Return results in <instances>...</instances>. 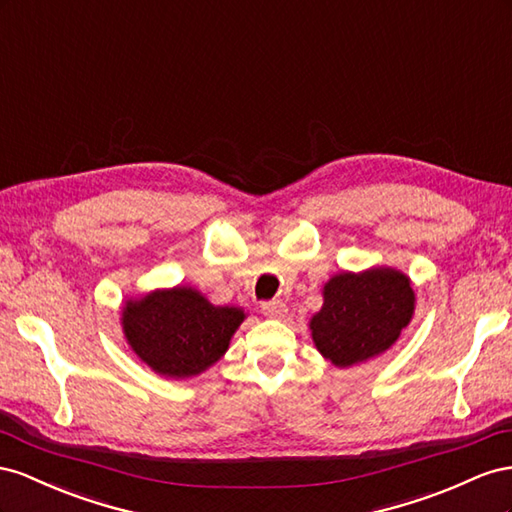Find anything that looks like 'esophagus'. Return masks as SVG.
Returning a JSON list of instances; mask_svg holds the SVG:
<instances>
[{"mask_svg": "<svg viewBox=\"0 0 512 512\" xmlns=\"http://www.w3.org/2000/svg\"><path fill=\"white\" fill-rule=\"evenodd\" d=\"M261 313H264L270 319H285L287 317V304H283L281 300L266 302V304H261Z\"/></svg>", "mask_w": 512, "mask_h": 512, "instance_id": "34e87169", "label": "esophagus"}]
</instances>
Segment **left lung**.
Listing matches in <instances>:
<instances>
[{"instance_id":"8db88e82","label":"left lung","mask_w":512,"mask_h":512,"mask_svg":"<svg viewBox=\"0 0 512 512\" xmlns=\"http://www.w3.org/2000/svg\"><path fill=\"white\" fill-rule=\"evenodd\" d=\"M321 296L324 304L309 321L311 337L317 352L339 369L388 352L416 311L412 279L388 266L334 274Z\"/></svg>"}]
</instances>
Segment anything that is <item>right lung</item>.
Wrapping results in <instances>:
<instances>
[{"label": "right lung", "instance_id": "obj_1", "mask_svg": "<svg viewBox=\"0 0 512 512\" xmlns=\"http://www.w3.org/2000/svg\"><path fill=\"white\" fill-rule=\"evenodd\" d=\"M246 319L240 306H218L188 285L154 289L122 306V330L141 362L171 379L208 371L225 356Z\"/></svg>", "mask_w": 512, "mask_h": 512}]
</instances>
